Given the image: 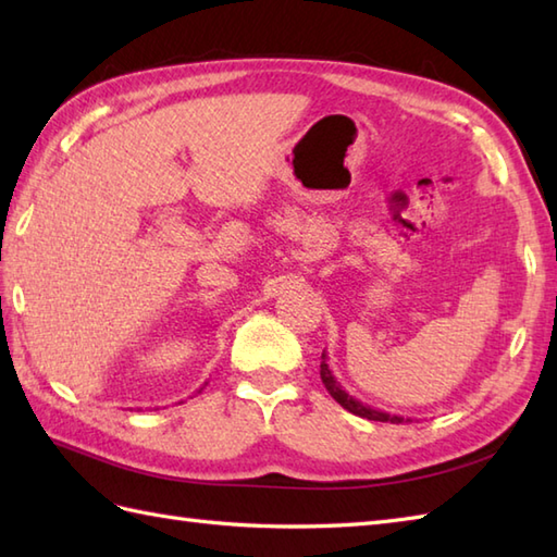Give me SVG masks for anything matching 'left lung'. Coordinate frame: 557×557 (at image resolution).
<instances>
[{"mask_svg": "<svg viewBox=\"0 0 557 557\" xmlns=\"http://www.w3.org/2000/svg\"><path fill=\"white\" fill-rule=\"evenodd\" d=\"M321 381L325 385V389L330 395H333L335 401H339L342 407H345L347 411L357 413V417L361 419H369V421H383V423H405V421H411V419H405V417H397V413H387V411H381V409H373L371 405H363V401L354 399L347 389H342V385L337 383V377L333 375V371H330L327 366V354L323 351L321 357Z\"/></svg>", "mask_w": 557, "mask_h": 557, "instance_id": "left-lung-1", "label": "left lung"}]
</instances>
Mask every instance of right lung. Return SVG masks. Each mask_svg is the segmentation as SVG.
<instances>
[{
	"label": "right lung",
	"mask_w": 557,
	"mask_h": 557,
	"mask_svg": "<svg viewBox=\"0 0 557 557\" xmlns=\"http://www.w3.org/2000/svg\"><path fill=\"white\" fill-rule=\"evenodd\" d=\"M200 389H203V387H200ZM200 389H198V393H200Z\"/></svg>",
	"instance_id": "add662e5"
}]
</instances>
